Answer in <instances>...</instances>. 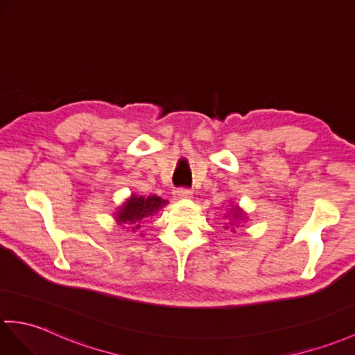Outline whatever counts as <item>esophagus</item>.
I'll return each instance as SVG.
<instances>
[{
	"instance_id": "1",
	"label": "esophagus",
	"mask_w": 355,
	"mask_h": 355,
	"mask_svg": "<svg viewBox=\"0 0 355 355\" xmlns=\"http://www.w3.org/2000/svg\"><path fill=\"white\" fill-rule=\"evenodd\" d=\"M174 195L180 198V200H186V198H192V191H189V189H177Z\"/></svg>"
}]
</instances>
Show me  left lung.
<instances>
[{"label": "left lung", "instance_id": "1", "mask_svg": "<svg viewBox=\"0 0 355 355\" xmlns=\"http://www.w3.org/2000/svg\"><path fill=\"white\" fill-rule=\"evenodd\" d=\"M233 209H230V213H227V216L225 218H228L230 219V222L228 224H225V230H230L232 228V232H234V227H239V224H241V222L246 218L245 215L246 213L239 207V205H232Z\"/></svg>", "mask_w": 355, "mask_h": 355}]
</instances>
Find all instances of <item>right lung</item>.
Returning <instances> with one entry per match:
<instances>
[{
  "mask_svg": "<svg viewBox=\"0 0 355 355\" xmlns=\"http://www.w3.org/2000/svg\"><path fill=\"white\" fill-rule=\"evenodd\" d=\"M164 204H168V201L157 195L145 198L133 193L114 211V219H116L118 225L127 227L130 232L136 233L148 218L154 216L162 207H164Z\"/></svg>",
  "mask_w": 355,
  "mask_h": 355,
  "instance_id": "add662e5",
  "label": "right lung"
}]
</instances>
